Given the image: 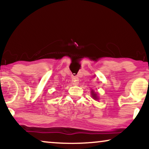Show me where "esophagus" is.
<instances>
[{"mask_svg": "<svg viewBox=\"0 0 149 149\" xmlns=\"http://www.w3.org/2000/svg\"><path fill=\"white\" fill-rule=\"evenodd\" d=\"M72 85H77L79 84V79L77 77H74V78L72 79Z\"/></svg>", "mask_w": 149, "mask_h": 149, "instance_id": "1", "label": "esophagus"}]
</instances>
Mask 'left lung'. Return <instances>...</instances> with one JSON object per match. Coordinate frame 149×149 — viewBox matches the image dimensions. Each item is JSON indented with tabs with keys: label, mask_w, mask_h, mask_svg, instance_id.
<instances>
[{
	"label": "left lung",
	"mask_w": 149,
	"mask_h": 149,
	"mask_svg": "<svg viewBox=\"0 0 149 149\" xmlns=\"http://www.w3.org/2000/svg\"><path fill=\"white\" fill-rule=\"evenodd\" d=\"M91 94H92V97H93V98H94L95 100H97V95H96V93H93V91H92V93H91Z\"/></svg>",
	"instance_id": "obj_1"
}]
</instances>
